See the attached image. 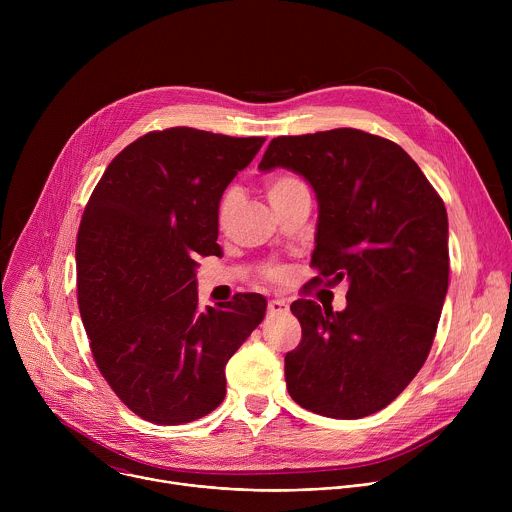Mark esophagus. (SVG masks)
<instances>
[{"label":"esophagus","instance_id":"esophagus-1","mask_svg":"<svg viewBox=\"0 0 512 512\" xmlns=\"http://www.w3.org/2000/svg\"><path fill=\"white\" fill-rule=\"evenodd\" d=\"M287 304L283 300H269L267 302V314L277 316V314H287Z\"/></svg>","mask_w":512,"mask_h":512}]
</instances>
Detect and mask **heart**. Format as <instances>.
<instances>
[{"label": "heart", "instance_id": "heart-1", "mask_svg": "<svg viewBox=\"0 0 512 512\" xmlns=\"http://www.w3.org/2000/svg\"><path fill=\"white\" fill-rule=\"evenodd\" d=\"M298 186H304V182L296 174H279V176H275V178H271L267 182V196L273 202V200L285 196L287 192H291V190L298 188ZM235 202H237V192L235 190L225 192V196L221 198V204H218V223L225 225L229 221V216L233 212ZM263 275L267 279H271V281H279V279H283V269L271 265V267H267L263 271Z\"/></svg>", "mask_w": 512, "mask_h": 512}]
</instances>
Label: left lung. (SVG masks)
Wrapping results in <instances>:
<instances>
[{
  "mask_svg": "<svg viewBox=\"0 0 512 512\" xmlns=\"http://www.w3.org/2000/svg\"><path fill=\"white\" fill-rule=\"evenodd\" d=\"M302 174L320 204L312 283L348 281L346 308L296 300L287 391L334 419L387 407L431 350L450 279L442 196L391 139L352 127L271 139L259 168Z\"/></svg>",
  "mask_w": 512,
  "mask_h": 512,
  "instance_id": "left-lung-1",
  "label": "left lung"
}]
</instances>
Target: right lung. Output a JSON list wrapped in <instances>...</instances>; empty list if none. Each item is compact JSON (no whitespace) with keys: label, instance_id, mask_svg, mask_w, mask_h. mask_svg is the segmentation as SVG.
Instances as JSON below:
<instances>
[{"label":"right lung","instance_id":"1","mask_svg":"<svg viewBox=\"0 0 512 512\" xmlns=\"http://www.w3.org/2000/svg\"><path fill=\"white\" fill-rule=\"evenodd\" d=\"M265 137L194 127L129 143L95 186L77 235L79 310L97 369L141 419L180 425L223 403L229 358L267 302L198 310L196 259L221 255L218 202Z\"/></svg>","mask_w":512,"mask_h":512}]
</instances>
